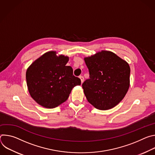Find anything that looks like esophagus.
<instances>
[{
  "mask_svg": "<svg viewBox=\"0 0 155 155\" xmlns=\"http://www.w3.org/2000/svg\"><path fill=\"white\" fill-rule=\"evenodd\" d=\"M79 78H80V80H81V83H83V81H84V77H83V76H80L79 77Z\"/></svg>",
  "mask_w": 155,
  "mask_h": 155,
  "instance_id": "obj_1",
  "label": "esophagus"
}]
</instances>
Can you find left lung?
<instances>
[{
    "label": "left lung",
    "mask_w": 155,
    "mask_h": 155,
    "mask_svg": "<svg viewBox=\"0 0 155 155\" xmlns=\"http://www.w3.org/2000/svg\"><path fill=\"white\" fill-rule=\"evenodd\" d=\"M84 60L90 72V78L82 84L87 101L99 110L114 108L129 90V64L114 53L105 50L86 57Z\"/></svg>",
    "instance_id": "obj_1"
}]
</instances>
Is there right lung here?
<instances>
[{
	"label": "right lung",
	"mask_w": 155,
	"mask_h": 155,
	"mask_svg": "<svg viewBox=\"0 0 155 155\" xmlns=\"http://www.w3.org/2000/svg\"><path fill=\"white\" fill-rule=\"evenodd\" d=\"M55 51L44 53L28 68L26 78L32 98L41 106L55 108L67 101L73 87L81 84L67 66L68 56H57Z\"/></svg>",
	"instance_id": "obj_1"
}]
</instances>
